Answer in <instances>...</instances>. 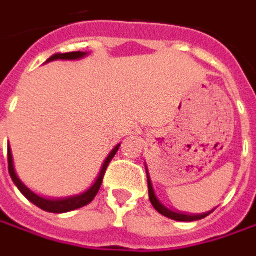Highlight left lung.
I'll use <instances>...</instances> for the list:
<instances>
[{
  "label": "left lung",
  "instance_id": "1",
  "mask_svg": "<svg viewBox=\"0 0 256 256\" xmlns=\"http://www.w3.org/2000/svg\"><path fill=\"white\" fill-rule=\"evenodd\" d=\"M146 172H147V182H148V198L152 201L153 207L156 208V211H158L162 216H167V218H172L174 221H198V220H202L207 216H210L212 211L210 212H204V214H196V216H190V214H182V212H176V211H172L167 207H164L163 204L158 201L157 196H156L154 188H153V184H152V180H150V176H148V170H147V166H146Z\"/></svg>",
  "mask_w": 256,
  "mask_h": 256
}]
</instances>
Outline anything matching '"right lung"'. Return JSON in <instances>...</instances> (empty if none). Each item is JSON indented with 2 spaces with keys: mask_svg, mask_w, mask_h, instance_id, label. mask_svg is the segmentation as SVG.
<instances>
[{
  "mask_svg": "<svg viewBox=\"0 0 256 256\" xmlns=\"http://www.w3.org/2000/svg\"><path fill=\"white\" fill-rule=\"evenodd\" d=\"M88 54L86 52H68V54H55L54 56H50L46 62H52V60H58V59H64V60H75V59H80V58L86 56ZM120 144H118L113 150L110 152V154L106 157L104 163L102 166L100 172L98 176L96 181L93 182V186L89 190H86L84 192L79 194V196H74V197H68V198H60V200H49L40 197L38 194L32 192L31 190L28 188L22 181L20 180V177L16 176L15 168H14V158L12 153H11V147L8 146V172L10 176L12 178L14 184L18 187V190L22 192L26 198L31 201L32 204H35L36 207H40L44 211H48V212H55V214H62V212H69V211H74L78 208H82L84 206H88L89 202H92L93 198L96 197V194L99 192L102 186V181L104 177V172L108 166L112 162V158L114 157V154L118 153Z\"/></svg>",
  "mask_w": 256,
  "mask_h": 256,
  "instance_id": "1",
  "label": "right lung"
}]
</instances>
